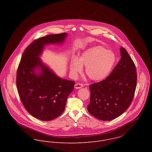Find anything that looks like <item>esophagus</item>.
<instances>
[{
    "label": "esophagus",
    "mask_w": 152,
    "mask_h": 152,
    "mask_svg": "<svg viewBox=\"0 0 152 152\" xmlns=\"http://www.w3.org/2000/svg\"><path fill=\"white\" fill-rule=\"evenodd\" d=\"M83 87H84V86L83 84H78V83L75 84V86H74V87H75V89H80V88H83Z\"/></svg>",
    "instance_id": "obj_1"
}]
</instances>
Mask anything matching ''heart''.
<instances>
[{"label":"heart","mask_w":152,"mask_h":152,"mask_svg":"<svg viewBox=\"0 0 152 152\" xmlns=\"http://www.w3.org/2000/svg\"><path fill=\"white\" fill-rule=\"evenodd\" d=\"M114 53L101 46H95L86 50L78 58L72 57L69 63V71L77 77L85 67L87 77L94 81H99L108 75L115 63Z\"/></svg>","instance_id":"obj_1"}]
</instances>
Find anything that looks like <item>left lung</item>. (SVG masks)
<instances>
[{
  "mask_svg": "<svg viewBox=\"0 0 152 152\" xmlns=\"http://www.w3.org/2000/svg\"><path fill=\"white\" fill-rule=\"evenodd\" d=\"M121 58L104 80L89 86V113L101 121H111L129 108L137 81L136 67L127 51L120 48Z\"/></svg>",
  "mask_w": 152,
  "mask_h": 152,
  "instance_id": "8db88e82",
  "label": "left lung"
}]
</instances>
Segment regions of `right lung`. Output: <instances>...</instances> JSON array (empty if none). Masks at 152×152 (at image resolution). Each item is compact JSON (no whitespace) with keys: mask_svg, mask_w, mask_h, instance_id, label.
Segmentation results:
<instances>
[{"mask_svg":"<svg viewBox=\"0 0 152 152\" xmlns=\"http://www.w3.org/2000/svg\"><path fill=\"white\" fill-rule=\"evenodd\" d=\"M67 33L36 40L24 50L17 71L16 85L22 104L36 118L51 121L63 113L75 82L58 77L40 58L45 47L64 43Z\"/></svg>","mask_w":152,"mask_h":152,"instance_id":"add662e5","label":"right lung"}]
</instances>
